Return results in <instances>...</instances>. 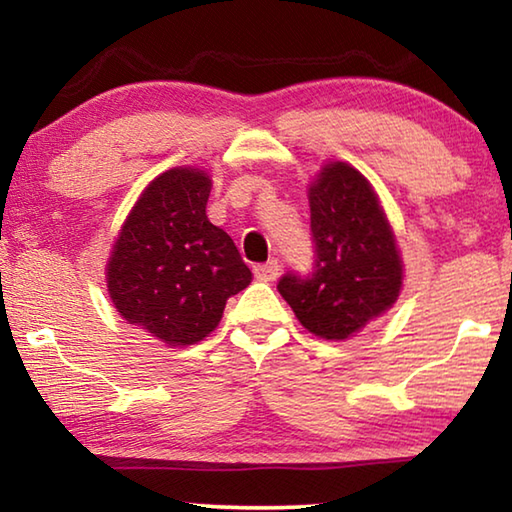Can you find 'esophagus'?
<instances>
[{
    "label": "esophagus",
    "mask_w": 512,
    "mask_h": 512,
    "mask_svg": "<svg viewBox=\"0 0 512 512\" xmlns=\"http://www.w3.org/2000/svg\"><path fill=\"white\" fill-rule=\"evenodd\" d=\"M253 273H255L257 280L273 282L275 277H277V273H280V264H277L275 259H271V262H266V264H257V266L253 268Z\"/></svg>",
    "instance_id": "obj_1"
}]
</instances>
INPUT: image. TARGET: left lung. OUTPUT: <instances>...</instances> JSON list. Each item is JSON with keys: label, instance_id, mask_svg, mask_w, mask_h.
I'll list each match as a JSON object with an SVG mask.
<instances>
[{"label": "left lung", "instance_id": "1", "mask_svg": "<svg viewBox=\"0 0 512 512\" xmlns=\"http://www.w3.org/2000/svg\"><path fill=\"white\" fill-rule=\"evenodd\" d=\"M314 268L287 273L277 291L311 334L345 341L395 305L402 259L375 189L345 162H329L309 187Z\"/></svg>", "mask_w": 512, "mask_h": 512}]
</instances>
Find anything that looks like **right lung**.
<instances>
[{
    "label": "right lung",
    "instance_id": "1",
    "mask_svg": "<svg viewBox=\"0 0 512 512\" xmlns=\"http://www.w3.org/2000/svg\"><path fill=\"white\" fill-rule=\"evenodd\" d=\"M210 189L201 169L164 171L137 198L108 259L112 305L173 348L203 341L253 280L235 241L207 219Z\"/></svg>",
    "mask_w": 512,
    "mask_h": 512
}]
</instances>
